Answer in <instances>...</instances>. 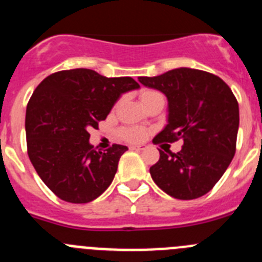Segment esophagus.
Listing matches in <instances>:
<instances>
[{
	"label": "esophagus",
	"instance_id": "34e87169",
	"mask_svg": "<svg viewBox=\"0 0 262 262\" xmlns=\"http://www.w3.org/2000/svg\"><path fill=\"white\" fill-rule=\"evenodd\" d=\"M131 149H134V151H144L145 149V145H131Z\"/></svg>",
	"mask_w": 262,
	"mask_h": 262
}]
</instances>
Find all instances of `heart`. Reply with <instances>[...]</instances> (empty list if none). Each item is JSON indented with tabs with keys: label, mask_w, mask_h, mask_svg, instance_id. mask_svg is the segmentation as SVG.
<instances>
[{
	"label": "heart",
	"mask_w": 262,
	"mask_h": 262,
	"mask_svg": "<svg viewBox=\"0 0 262 262\" xmlns=\"http://www.w3.org/2000/svg\"><path fill=\"white\" fill-rule=\"evenodd\" d=\"M155 94L159 93L155 92V90H144L140 97H142V101H144V99L149 98V97L155 96ZM120 135H122L123 139H126L127 142L139 143L142 142V140H144L147 133H145V129L142 128V127H128V128L122 129V131H120Z\"/></svg>",
	"instance_id": "b5f03b06"
}]
</instances>
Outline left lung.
<instances>
[{
	"label": "left lung",
	"instance_id": "8db88e82",
	"mask_svg": "<svg viewBox=\"0 0 262 262\" xmlns=\"http://www.w3.org/2000/svg\"><path fill=\"white\" fill-rule=\"evenodd\" d=\"M139 81L168 99L166 124L154 142L184 140L177 154L160 151L152 180L177 200L205 195L235 156L239 105L232 90L217 76L185 67Z\"/></svg>",
	"mask_w": 262,
	"mask_h": 262
}]
</instances>
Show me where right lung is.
<instances>
[{
	"instance_id": "add662e5",
	"label": "right lung",
	"mask_w": 262,
	"mask_h": 262,
	"mask_svg": "<svg viewBox=\"0 0 262 262\" xmlns=\"http://www.w3.org/2000/svg\"><path fill=\"white\" fill-rule=\"evenodd\" d=\"M139 88L131 77L77 68L48 76L32 93L25 122L30 161L62 201L92 202L110 186L128 148L114 144L107 152L96 151L89 129L98 128L122 94Z\"/></svg>"
}]
</instances>
